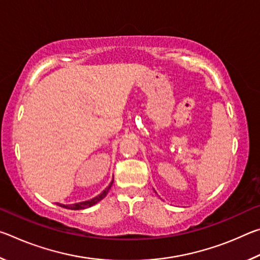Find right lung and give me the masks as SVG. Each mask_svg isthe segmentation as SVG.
Masks as SVG:
<instances>
[{"mask_svg":"<svg viewBox=\"0 0 260 260\" xmlns=\"http://www.w3.org/2000/svg\"><path fill=\"white\" fill-rule=\"evenodd\" d=\"M113 183V180L111 182H110L109 186L104 189V190L100 193V195H98L96 197H94V199L91 200H88V201H83V202H79V203H74V204H60V203H57L58 204V206H61V208H65V209H70V210H83V209H87V208H90V206L95 205L96 203H99V202L101 200H103L105 196H107L108 191L110 190V188H111Z\"/></svg>","mask_w":260,"mask_h":260,"instance_id":"obj_1","label":"right lung"}]
</instances>
